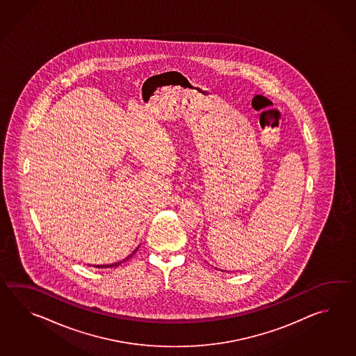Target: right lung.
Here are the masks:
<instances>
[{"label":"right lung","mask_w":356,"mask_h":356,"mask_svg":"<svg viewBox=\"0 0 356 356\" xmlns=\"http://www.w3.org/2000/svg\"><path fill=\"white\" fill-rule=\"evenodd\" d=\"M138 250V247H137L136 250H134L131 254H129V257L124 258V259H122V261H120V262H115V264H112V265H103V266H97L98 268H108V267H118V266L121 265V264H123V262H126L127 259H129V257H132L135 253H136V250Z\"/></svg>","instance_id":"add662e5"}]
</instances>
